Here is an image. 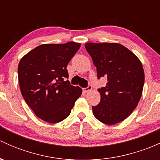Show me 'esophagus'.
<instances>
[{"label":"esophagus","mask_w":160,"mask_h":160,"mask_svg":"<svg viewBox=\"0 0 160 160\" xmlns=\"http://www.w3.org/2000/svg\"><path fill=\"white\" fill-rule=\"evenodd\" d=\"M92 90V86L91 85H88V87H87L86 88H84V89H83V90H84L85 92H88V91H90V90Z\"/></svg>","instance_id":"1"}]
</instances>
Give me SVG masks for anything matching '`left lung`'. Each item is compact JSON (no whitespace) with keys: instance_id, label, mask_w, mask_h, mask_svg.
<instances>
[{"instance_id":"1","label":"left lung","mask_w":160,"mask_h":160,"mask_svg":"<svg viewBox=\"0 0 160 160\" xmlns=\"http://www.w3.org/2000/svg\"><path fill=\"white\" fill-rule=\"evenodd\" d=\"M97 67L98 79L105 77V87L98 89L101 102L93 106V114L106 125L125 120L137 107L145 81L142 65L129 49L118 43L85 44Z\"/></svg>"}]
</instances>
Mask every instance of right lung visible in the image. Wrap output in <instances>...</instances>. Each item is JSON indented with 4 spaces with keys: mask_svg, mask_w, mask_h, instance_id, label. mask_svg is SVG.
Instances as JSON below:
<instances>
[{
    "mask_svg": "<svg viewBox=\"0 0 160 160\" xmlns=\"http://www.w3.org/2000/svg\"><path fill=\"white\" fill-rule=\"evenodd\" d=\"M80 43L43 44L20 60L18 75L24 99L35 115L57 123L70 115L82 89L70 84L67 67Z\"/></svg>",
    "mask_w": 160,
    "mask_h": 160,
    "instance_id": "obj_1",
    "label": "right lung"
}]
</instances>
